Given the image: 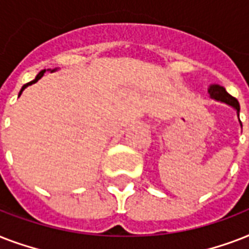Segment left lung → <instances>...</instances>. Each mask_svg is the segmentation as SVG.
Listing matches in <instances>:
<instances>
[{
    "instance_id": "1",
    "label": "left lung",
    "mask_w": 249,
    "mask_h": 249,
    "mask_svg": "<svg viewBox=\"0 0 249 249\" xmlns=\"http://www.w3.org/2000/svg\"><path fill=\"white\" fill-rule=\"evenodd\" d=\"M208 94H209V97L212 98V99H214V101L231 106L232 108L236 111V115H238V119H239V112H240L239 102L236 101L234 97H231V95L226 91V89H225L224 86L218 85V84H212V85H209L208 88ZM239 124L240 126H242V121H240V119H239Z\"/></svg>"
}]
</instances>
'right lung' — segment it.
I'll return each instance as SVG.
<instances>
[{
  "mask_svg": "<svg viewBox=\"0 0 249 249\" xmlns=\"http://www.w3.org/2000/svg\"><path fill=\"white\" fill-rule=\"evenodd\" d=\"M56 70H58V68H54V70H48V71H50V72H55ZM45 72H46V70H42V71H41L40 73H38V75L36 76V79H35V80H32V81H29V83H27V84H25V85H23V86H21L20 91H19V97H20V95H21V93H23V90H24L25 88H27V86H29V85H32V84L37 83V81H38V80H40L41 77H42V76H44V73H45Z\"/></svg>",
  "mask_w": 249,
  "mask_h": 249,
  "instance_id": "right-lung-1",
  "label": "right lung"
}]
</instances>
